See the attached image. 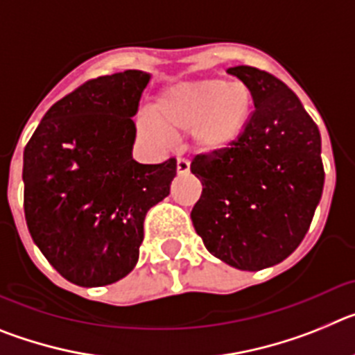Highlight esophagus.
I'll list each match as a JSON object with an SVG mask.
<instances>
[{"mask_svg":"<svg viewBox=\"0 0 355 355\" xmlns=\"http://www.w3.org/2000/svg\"><path fill=\"white\" fill-rule=\"evenodd\" d=\"M175 171L178 174H187L190 171V162L184 158H178V163H175Z\"/></svg>","mask_w":355,"mask_h":355,"instance_id":"1","label":"esophagus"}]
</instances>
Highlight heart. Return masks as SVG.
<instances>
[{
  "mask_svg": "<svg viewBox=\"0 0 355 355\" xmlns=\"http://www.w3.org/2000/svg\"><path fill=\"white\" fill-rule=\"evenodd\" d=\"M252 108V94L240 81H183L159 96L155 114L139 115L137 131L156 149L171 146L172 135L190 131L197 150L222 153L245 133Z\"/></svg>",
  "mask_w": 355,
  "mask_h": 355,
  "instance_id": "obj_1",
  "label": "heart"
}]
</instances>
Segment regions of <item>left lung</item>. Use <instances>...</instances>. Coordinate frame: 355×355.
Returning a JSON list of instances; mask_svg holds the SVG:
<instances>
[{"label": "left lung", "mask_w": 355, "mask_h": 355, "mask_svg": "<svg viewBox=\"0 0 355 355\" xmlns=\"http://www.w3.org/2000/svg\"><path fill=\"white\" fill-rule=\"evenodd\" d=\"M227 72L249 87L254 112L233 147L193 158L202 193L190 216L215 258L256 272L286 259L311 225L324 190L322 139L299 97L270 72Z\"/></svg>", "instance_id": "left-lung-1"}]
</instances>
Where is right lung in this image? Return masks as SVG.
Returning <instances> with one entry per match:
<instances>
[{
	"instance_id": "obj_1",
	"label": "right lung",
	"mask_w": 355,
	"mask_h": 355,
	"mask_svg": "<svg viewBox=\"0 0 355 355\" xmlns=\"http://www.w3.org/2000/svg\"><path fill=\"white\" fill-rule=\"evenodd\" d=\"M150 76L115 72L85 81L46 112L24 147V216L62 277L106 286L139 261L147 211L171 192L175 159L131 156L133 115Z\"/></svg>"
}]
</instances>
